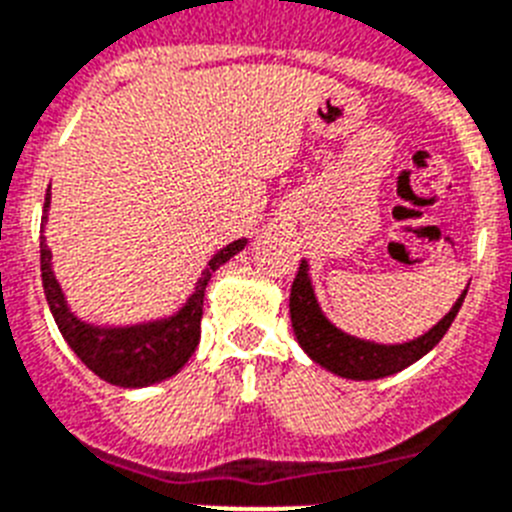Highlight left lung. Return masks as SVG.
I'll use <instances>...</instances> for the list:
<instances>
[{"instance_id":"obj_1","label":"left lung","mask_w":512,"mask_h":512,"mask_svg":"<svg viewBox=\"0 0 512 512\" xmlns=\"http://www.w3.org/2000/svg\"><path fill=\"white\" fill-rule=\"evenodd\" d=\"M464 298L466 290L458 298V303L451 308V313L438 326H432L425 336L414 339V342H362V339H355V336L339 331L334 323H329V318L323 316L316 303V295H313V287H310L308 264L303 261L290 290V318L300 347L318 365H323L331 373L342 375V378H352V381H375V378H386V375L399 373V370L409 368L412 362H417L419 357H425L443 339L445 331L451 329L453 318L461 310Z\"/></svg>"}]
</instances>
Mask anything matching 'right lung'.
<instances>
[{
  "label": "right lung",
  "instance_id": "add662e5",
  "mask_svg": "<svg viewBox=\"0 0 512 512\" xmlns=\"http://www.w3.org/2000/svg\"><path fill=\"white\" fill-rule=\"evenodd\" d=\"M51 194H46L41 220V277L43 292H46L48 308L54 313V321L59 326L61 336L67 339L74 355L85 362L87 368L100 375L103 381L124 388H142L150 383H160L189 362L194 355L199 334H202V308H204V290L212 277V272L220 264H225L230 256L243 251L246 240H235L227 248H222L212 261L204 277L199 279L194 295L189 303L178 310V316L160 323H144L134 329H95L87 323L77 321L69 313L64 295L56 285L54 272H51V251L43 238V225H46V212L51 207Z\"/></svg>",
  "mask_w": 512,
  "mask_h": 512
}]
</instances>
